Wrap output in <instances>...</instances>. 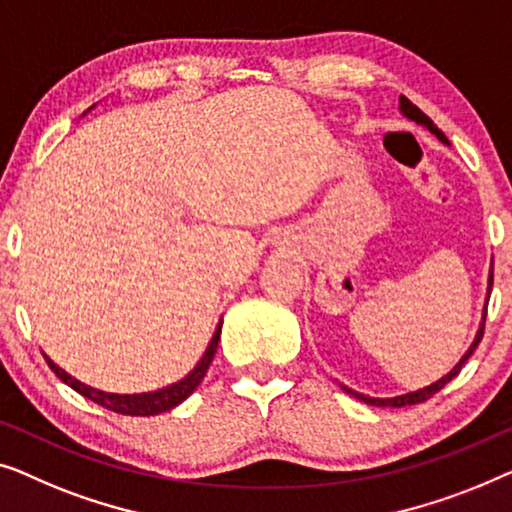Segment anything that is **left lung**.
<instances>
[{"label":"left lung","mask_w":512,"mask_h":512,"mask_svg":"<svg viewBox=\"0 0 512 512\" xmlns=\"http://www.w3.org/2000/svg\"><path fill=\"white\" fill-rule=\"evenodd\" d=\"M399 109H401V113L406 115V118H410V120H415L417 125H424L429 129L431 134H436L438 139H441L443 143H448V139H445V134L441 132V129H438L434 122H431V118L429 115H424L420 109H417V106L410 102V99H406V97H401L399 99ZM492 283H494V273H489V292H492ZM485 318H487V308H485ZM485 318H482V325H480V329H478V334H475V341L471 343V348L466 350V355L459 359V364L455 366V369H452L448 376H443L441 380H436V383H431L429 387H422V390H417V392H408V394H401V397H392V399H373V397H366V394H359V392H352V390H348V387H343L345 392L348 394H352V397H357L359 401H364V403H369V406H392V408H401V406H413V403H422V401H427V399H431L434 397L436 392H441L445 385L450 383L452 378L457 376L459 371H462V366L466 364V359H469L471 355H473V350L478 348V343L482 341V334H485Z\"/></svg>","instance_id":"left-lung-1"}]
</instances>
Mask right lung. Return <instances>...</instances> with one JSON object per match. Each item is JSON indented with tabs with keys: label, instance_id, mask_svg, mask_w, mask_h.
Instances as JSON below:
<instances>
[{
	"label": "right lung",
	"instance_id": "1",
	"mask_svg": "<svg viewBox=\"0 0 512 512\" xmlns=\"http://www.w3.org/2000/svg\"><path fill=\"white\" fill-rule=\"evenodd\" d=\"M220 331H222V322L218 327H215V334L211 338V343H208V348L204 352V357L199 359V364L194 366V369L187 373L183 380H178V383L164 387V390H157V392H143V394H111V392H102V390H95V387L81 383V380L71 378L67 371H62L60 366L55 362H50V357H46V362L53 373L60 380H64L71 390H76L78 394H83L85 399L99 403V406L113 410V413H120V415H136V417H148V415H157V413H164V410H171L176 408L178 403H183L190 394L197 390L201 380H204L208 366L213 362V355L215 350H218V341H220Z\"/></svg>",
	"mask_w": 512,
	"mask_h": 512
}]
</instances>
